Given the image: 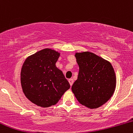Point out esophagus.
I'll use <instances>...</instances> for the list:
<instances>
[{
	"instance_id": "1",
	"label": "esophagus",
	"mask_w": 133,
	"mask_h": 133,
	"mask_svg": "<svg viewBox=\"0 0 133 133\" xmlns=\"http://www.w3.org/2000/svg\"><path fill=\"white\" fill-rule=\"evenodd\" d=\"M69 84H70V86H72L73 83H74V80H73L72 79H69Z\"/></svg>"
}]
</instances>
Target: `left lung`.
Wrapping results in <instances>:
<instances>
[{
  "label": "left lung",
  "mask_w": 133,
  "mask_h": 133,
  "mask_svg": "<svg viewBox=\"0 0 133 133\" xmlns=\"http://www.w3.org/2000/svg\"><path fill=\"white\" fill-rule=\"evenodd\" d=\"M79 67L72 91L82 105L96 109L106 103L116 88V76L109 62L89 52L76 53Z\"/></svg>",
  "instance_id": "obj_1"
}]
</instances>
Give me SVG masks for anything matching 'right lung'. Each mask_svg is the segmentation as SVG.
<instances>
[{
  "label": "right lung",
  "mask_w": 133,
  "mask_h": 133,
  "mask_svg": "<svg viewBox=\"0 0 133 133\" xmlns=\"http://www.w3.org/2000/svg\"><path fill=\"white\" fill-rule=\"evenodd\" d=\"M60 54L44 49L25 59L21 73L25 96L37 106L47 108L56 104L70 84L62 72L56 66Z\"/></svg>",
  "instance_id": "1"
}]
</instances>
